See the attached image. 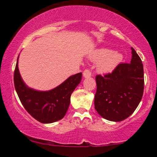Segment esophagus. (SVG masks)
<instances>
[{
    "label": "esophagus",
    "instance_id": "obj_1",
    "mask_svg": "<svg viewBox=\"0 0 157 157\" xmlns=\"http://www.w3.org/2000/svg\"><path fill=\"white\" fill-rule=\"evenodd\" d=\"M82 75H83L84 77L87 78V77H90L91 76V72L88 68H86V69L84 70L83 72H82Z\"/></svg>",
    "mask_w": 157,
    "mask_h": 157
}]
</instances>
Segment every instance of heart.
Listing matches in <instances>:
<instances>
[{
	"instance_id": "1",
	"label": "heart",
	"mask_w": 157,
	"mask_h": 157,
	"mask_svg": "<svg viewBox=\"0 0 157 157\" xmlns=\"http://www.w3.org/2000/svg\"><path fill=\"white\" fill-rule=\"evenodd\" d=\"M91 59L98 63L99 71L102 73L111 72L121 63L122 55L118 52H113L109 48H100L90 56Z\"/></svg>"
}]
</instances>
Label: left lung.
<instances>
[{
    "instance_id": "1",
    "label": "left lung",
    "mask_w": 157,
    "mask_h": 157,
    "mask_svg": "<svg viewBox=\"0 0 157 157\" xmlns=\"http://www.w3.org/2000/svg\"><path fill=\"white\" fill-rule=\"evenodd\" d=\"M131 63H121L111 73L96 76V111L102 117L120 122L131 116L142 100L143 65L133 48Z\"/></svg>"
}]
</instances>
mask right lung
I'll use <instances>...</instances> for the list:
<instances>
[{
	"instance_id": "obj_1",
	"label": "right lung",
	"mask_w": 157,
	"mask_h": 157,
	"mask_svg": "<svg viewBox=\"0 0 157 157\" xmlns=\"http://www.w3.org/2000/svg\"><path fill=\"white\" fill-rule=\"evenodd\" d=\"M18 57L14 71V84L21 103L27 112L42 123H52L64 117L71 95L82 79V73L69 77L62 84L48 91H38L25 85L19 73Z\"/></svg>"
}]
</instances>
